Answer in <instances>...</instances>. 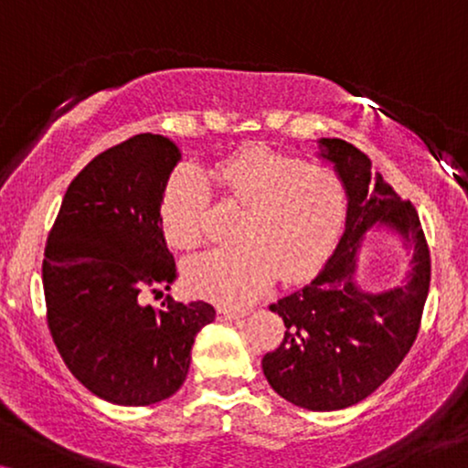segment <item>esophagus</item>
I'll return each instance as SVG.
<instances>
[{"label":"esophagus","instance_id":"1","mask_svg":"<svg viewBox=\"0 0 468 468\" xmlns=\"http://www.w3.org/2000/svg\"><path fill=\"white\" fill-rule=\"evenodd\" d=\"M247 313L245 311H229V309H219L217 311V319H221V322H226V319H240L245 317Z\"/></svg>","mask_w":468,"mask_h":468}]
</instances>
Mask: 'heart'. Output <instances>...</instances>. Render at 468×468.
I'll list each match as a JSON object with an SVG mask.
<instances>
[{"mask_svg": "<svg viewBox=\"0 0 468 468\" xmlns=\"http://www.w3.org/2000/svg\"><path fill=\"white\" fill-rule=\"evenodd\" d=\"M223 196L247 208L236 247L204 251L185 266L194 293L223 306H245L274 283L309 277L335 251L347 219L343 178L266 146H247L213 168ZM213 191L202 172L181 168L165 183L159 219L176 249L207 236Z\"/></svg>", "mask_w": 468, "mask_h": 468, "instance_id": "heart-1", "label": "heart"}]
</instances>
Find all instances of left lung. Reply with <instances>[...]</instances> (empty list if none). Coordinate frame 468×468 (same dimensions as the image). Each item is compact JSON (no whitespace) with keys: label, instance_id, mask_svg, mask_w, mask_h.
Segmentation results:
<instances>
[{"label":"left lung","instance_id":"1","mask_svg":"<svg viewBox=\"0 0 468 468\" xmlns=\"http://www.w3.org/2000/svg\"><path fill=\"white\" fill-rule=\"evenodd\" d=\"M319 146L347 187V226L317 277L271 304L283 317L285 335L261 368L285 400L336 411L373 394L413 347L431 287V249L418 210L379 175L373 178V164L360 149L341 138H322ZM375 222L396 229L414 247L406 283L381 294L355 285L356 249Z\"/></svg>","mask_w":468,"mask_h":468}]
</instances>
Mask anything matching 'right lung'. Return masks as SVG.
<instances>
[{"mask_svg": "<svg viewBox=\"0 0 468 468\" xmlns=\"http://www.w3.org/2000/svg\"><path fill=\"white\" fill-rule=\"evenodd\" d=\"M181 153L138 133L91 159L69 183L44 249L50 336L76 379L100 399L146 407L183 386L208 303L153 309L144 292L170 290L175 258L159 202Z\"/></svg>", "mask_w": 468, "mask_h": 468, "instance_id": "right-lung-1", "label": "right lung"}]
</instances>
